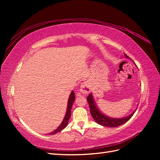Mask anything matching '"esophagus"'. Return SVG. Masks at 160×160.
I'll return each mask as SVG.
<instances>
[{
	"mask_svg": "<svg viewBox=\"0 0 160 160\" xmlns=\"http://www.w3.org/2000/svg\"><path fill=\"white\" fill-rule=\"evenodd\" d=\"M91 91L90 85L88 82H84L82 84H81L80 88V91L81 93L82 94H88Z\"/></svg>",
	"mask_w": 160,
	"mask_h": 160,
	"instance_id": "1",
	"label": "esophagus"
}]
</instances>
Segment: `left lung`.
Here are the masks:
<instances>
[{"mask_svg":"<svg viewBox=\"0 0 160 160\" xmlns=\"http://www.w3.org/2000/svg\"><path fill=\"white\" fill-rule=\"evenodd\" d=\"M124 56L126 58H128V56L126 55L125 53H124ZM87 100L89 105L90 113L91 115H92L93 120L96 121V122H97L98 124L103 126V127H119V126L124 124L127 121L130 120L131 118L135 113V111H136V109H135L132 113H131L129 115H127V116H126L124 118H113L104 115L102 112L99 109V108H98L97 106V104L96 103V101L94 100L92 93H90L89 96H87Z\"/></svg>","mask_w":160,"mask_h":160,"instance_id":"1","label":"left lung"}]
</instances>
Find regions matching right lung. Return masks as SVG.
Listing matches in <instances>:
<instances>
[{
  "mask_svg": "<svg viewBox=\"0 0 160 160\" xmlns=\"http://www.w3.org/2000/svg\"><path fill=\"white\" fill-rule=\"evenodd\" d=\"M75 100V93L73 92V91H71V93L69 96V99H68V102H67V111H66V114L64 115V118L63 119L62 122H61V124H60V126L58 127L56 130H54L53 131L49 133V135H53L56 134L57 132H58L60 131H61L62 130L65 128L67 126L68 122H69V118L71 117V107H72V105L74 102Z\"/></svg>",
  "mask_w": 160,
  "mask_h": 160,
  "instance_id": "1",
  "label": "right lung"
}]
</instances>
